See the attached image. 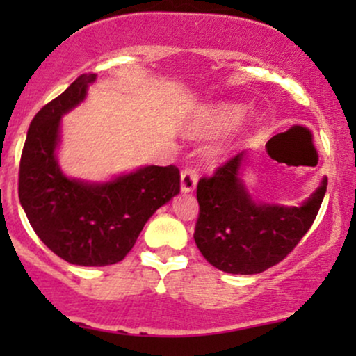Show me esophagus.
<instances>
[{
  "label": "esophagus",
  "mask_w": 356,
  "mask_h": 356,
  "mask_svg": "<svg viewBox=\"0 0 356 356\" xmlns=\"http://www.w3.org/2000/svg\"><path fill=\"white\" fill-rule=\"evenodd\" d=\"M197 179H199L197 170L192 169V167H187V169H184L182 174H181V189H182V192L194 191L195 186H197Z\"/></svg>",
  "instance_id": "obj_1"
}]
</instances>
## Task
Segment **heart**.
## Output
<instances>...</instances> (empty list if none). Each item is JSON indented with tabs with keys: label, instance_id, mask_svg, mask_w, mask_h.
I'll return each mask as SVG.
<instances>
[{
	"label": "heart",
	"instance_id": "1",
	"mask_svg": "<svg viewBox=\"0 0 356 356\" xmlns=\"http://www.w3.org/2000/svg\"><path fill=\"white\" fill-rule=\"evenodd\" d=\"M243 112L244 108L236 104L214 105V107H211L202 115L201 127L206 130H211V132L229 129L231 125H234L236 122L239 120L241 115H243ZM216 154H218V150H216Z\"/></svg>",
	"mask_w": 356,
	"mask_h": 356
}]
</instances>
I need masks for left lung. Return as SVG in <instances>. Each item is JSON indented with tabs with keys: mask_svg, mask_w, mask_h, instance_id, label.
Instances as JSON below:
<instances>
[{
	"mask_svg": "<svg viewBox=\"0 0 356 356\" xmlns=\"http://www.w3.org/2000/svg\"><path fill=\"white\" fill-rule=\"evenodd\" d=\"M241 152L197 184L194 241L207 263L232 275H257L283 261L312 227L328 181L300 207L256 204L239 179Z\"/></svg>",
	"mask_w": 356,
	"mask_h": 356,
	"instance_id": "left-lung-1",
	"label": "left lung"
}]
</instances>
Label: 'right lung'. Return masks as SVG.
Masks as SVG:
<instances>
[{
    "label": "right lung",
    "instance_id": "1",
    "mask_svg": "<svg viewBox=\"0 0 356 356\" xmlns=\"http://www.w3.org/2000/svg\"><path fill=\"white\" fill-rule=\"evenodd\" d=\"M95 73H83L31 120L19 161L18 195L50 251L79 266H108L134 248L150 216L181 191L175 165H149L105 184L68 179L55 149L63 113L87 95Z\"/></svg>",
    "mask_w": 356,
    "mask_h": 356
}]
</instances>
